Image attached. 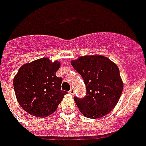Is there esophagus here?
<instances>
[{
  "mask_svg": "<svg viewBox=\"0 0 146 146\" xmlns=\"http://www.w3.org/2000/svg\"><path fill=\"white\" fill-rule=\"evenodd\" d=\"M69 93H70V94H72V95L74 94V89H73V88H71V89L69 91Z\"/></svg>",
  "mask_w": 146,
  "mask_h": 146,
  "instance_id": "obj_1",
  "label": "esophagus"
}]
</instances>
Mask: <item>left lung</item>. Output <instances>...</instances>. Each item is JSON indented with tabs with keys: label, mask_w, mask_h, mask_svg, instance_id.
<instances>
[{
	"label": "left lung",
	"mask_w": 146,
	"mask_h": 146,
	"mask_svg": "<svg viewBox=\"0 0 146 146\" xmlns=\"http://www.w3.org/2000/svg\"><path fill=\"white\" fill-rule=\"evenodd\" d=\"M71 65L86 85L84 97H73L80 112L89 119L108 115L115 107L123 92L118 66L101 55L80 57L72 61Z\"/></svg>",
	"instance_id": "obj_1"
}]
</instances>
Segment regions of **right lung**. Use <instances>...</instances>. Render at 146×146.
<instances>
[{"instance_id":"add662e5","label":"right lung","mask_w":146,"mask_h":146,"mask_svg":"<svg viewBox=\"0 0 146 146\" xmlns=\"http://www.w3.org/2000/svg\"><path fill=\"white\" fill-rule=\"evenodd\" d=\"M60 62L40 58L23 65L14 77L17 101L31 115L46 117L58 108L66 91L61 90L62 77L56 76Z\"/></svg>"}]
</instances>
